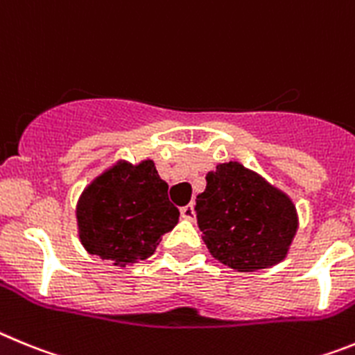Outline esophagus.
<instances>
[{
    "instance_id": "1",
    "label": "esophagus",
    "mask_w": 355,
    "mask_h": 355,
    "mask_svg": "<svg viewBox=\"0 0 355 355\" xmlns=\"http://www.w3.org/2000/svg\"><path fill=\"white\" fill-rule=\"evenodd\" d=\"M180 214H182V217H184V219H194V209H193V205H185V207H182L180 209Z\"/></svg>"
}]
</instances>
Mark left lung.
<instances>
[{"label":"left lung","mask_w":355,"mask_h":355,"mask_svg":"<svg viewBox=\"0 0 355 355\" xmlns=\"http://www.w3.org/2000/svg\"><path fill=\"white\" fill-rule=\"evenodd\" d=\"M205 180L194 212L216 260L239 272H253L286 257L297 216L285 194L239 162L219 164Z\"/></svg>","instance_id":"1"}]
</instances>
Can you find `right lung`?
<instances>
[{"label":"right lung","mask_w":355,"mask_h":355,"mask_svg":"<svg viewBox=\"0 0 355 355\" xmlns=\"http://www.w3.org/2000/svg\"><path fill=\"white\" fill-rule=\"evenodd\" d=\"M178 216L154 162H118L81 194L79 237L90 254L125 267L152 257Z\"/></svg>","instance_id":"right-lung-1"}]
</instances>
